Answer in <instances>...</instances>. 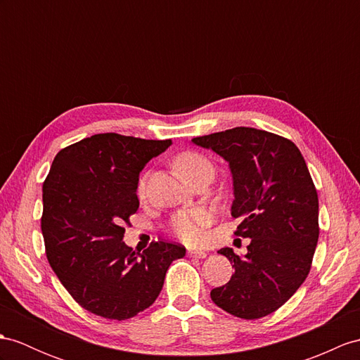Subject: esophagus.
<instances>
[{
  "instance_id": "obj_1",
  "label": "esophagus",
  "mask_w": 360,
  "mask_h": 360,
  "mask_svg": "<svg viewBox=\"0 0 360 360\" xmlns=\"http://www.w3.org/2000/svg\"><path fill=\"white\" fill-rule=\"evenodd\" d=\"M188 257L203 259L207 257V253L205 250H198V249H188Z\"/></svg>"
}]
</instances>
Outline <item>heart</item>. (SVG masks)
I'll use <instances>...</instances> for the list:
<instances>
[{"instance_id":"heart-1","label":"heart","mask_w":360,"mask_h":360,"mask_svg":"<svg viewBox=\"0 0 360 360\" xmlns=\"http://www.w3.org/2000/svg\"><path fill=\"white\" fill-rule=\"evenodd\" d=\"M212 166L203 157L194 151L181 153L174 160V169L183 180L191 179L192 175L203 169H210ZM145 191V180L139 181V194H143ZM212 221V212L205 207H194L189 210H181L175 214L171 220V231L172 233L186 243H197L205 235V227Z\"/></svg>"}]
</instances>
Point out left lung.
Returning a JSON list of instances; mask_svg holds the SVG:
<instances>
[{
	"instance_id": "obj_1",
	"label": "left lung",
	"mask_w": 360,
	"mask_h": 360,
	"mask_svg": "<svg viewBox=\"0 0 360 360\" xmlns=\"http://www.w3.org/2000/svg\"><path fill=\"white\" fill-rule=\"evenodd\" d=\"M229 163L235 235L250 238L248 253L218 250L235 274L210 292L212 301L241 319H259L285 304L309 275L319 238V201L301 151L292 140L236 127L192 139Z\"/></svg>"
}]
</instances>
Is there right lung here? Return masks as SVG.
<instances>
[{
	"label": "right lung",
	"mask_w": 360,
	"mask_h": 360,
	"mask_svg": "<svg viewBox=\"0 0 360 360\" xmlns=\"http://www.w3.org/2000/svg\"><path fill=\"white\" fill-rule=\"evenodd\" d=\"M171 143L94 134L60 150L44 181L47 259L73 300L98 316L124 321L148 309L171 262L185 257L175 243H151L140 253L122 241L139 209V174Z\"/></svg>",
	"instance_id": "1"
}]
</instances>
